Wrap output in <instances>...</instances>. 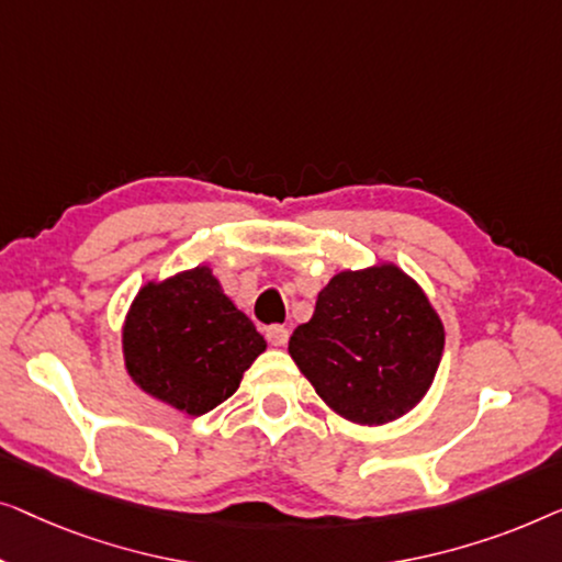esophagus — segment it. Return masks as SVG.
Instances as JSON below:
<instances>
[{
  "instance_id": "obj_1",
  "label": "esophagus",
  "mask_w": 562,
  "mask_h": 562,
  "mask_svg": "<svg viewBox=\"0 0 562 562\" xmlns=\"http://www.w3.org/2000/svg\"><path fill=\"white\" fill-rule=\"evenodd\" d=\"M265 336L272 346H284V344H288V338H290V330L284 326H270V328H267Z\"/></svg>"
}]
</instances>
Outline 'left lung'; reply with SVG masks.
Here are the masks:
<instances>
[{"instance_id":"8db88e82","label":"left lung","mask_w":562,"mask_h":562,"mask_svg":"<svg viewBox=\"0 0 562 562\" xmlns=\"http://www.w3.org/2000/svg\"><path fill=\"white\" fill-rule=\"evenodd\" d=\"M442 323L425 292L382 265L341 272L318 292L313 318L290 336L318 397L361 425L397 420L428 392L442 357Z\"/></svg>"}]
</instances>
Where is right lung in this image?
<instances>
[{
    "label": "right lung",
    "instance_id": "1",
    "mask_svg": "<svg viewBox=\"0 0 562 562\" xmlns=\"http://www.w3.org/2000/svg\"><path fill=\"white\" fill-rule=\"evenodd\" d=\"M122 338L134 382L188 415H205L232 397L244 371L267 349L209 267L142 288Z\"/></svg>",
    "mask_w": 562,
    "mask_h": 562
}]
</instances>
